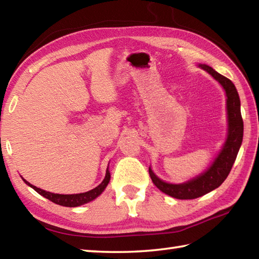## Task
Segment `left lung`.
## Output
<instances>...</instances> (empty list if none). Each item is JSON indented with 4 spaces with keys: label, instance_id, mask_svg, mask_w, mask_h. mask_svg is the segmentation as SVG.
<instances>
[{
    "label": "left lung",
    "instance_id": "left-lung-1",
    "mask_svg": "<svg viewBox=\"0 0 259 259\" xmlns=\"http://www.w3.org/2000/svg\"><path fill=\"white\" fill-rule=\"evenodd\" d=\"M200 68L206 70L211 74L226 91L227 96V113H228V137L225 142L223 150L219 153L216 160L206 172L198 176L188 183L172 185L164 183L159 179L149 168V175L152 183L156 185L164 194L171 196L177 199H195L218 188L225 179L227 178L233 164L237 157L239 148L243 141L244 122L240 113V100L238 92L234 83L226 76L218 73L211 67L206 64H200Z\"/></svg>",
    "mask_w": 259,
    "mask_h": 259
}]
</instances>
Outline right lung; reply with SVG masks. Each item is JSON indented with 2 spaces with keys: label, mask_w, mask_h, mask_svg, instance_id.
Returning a JSON list of instances; mask_svg holds the SVG:
<instances>
[{
  "label": "right lung",
  "mask_w": 259,
  "mask_h": 259,
  "mask_svg": "<svg viewBox=\"0 0 259 259\" xmlns=\"http://www.w3.org/2000/svg\"><path fill=\"white\" fill-rule=\"evenodd\" d=\"M24 183L26 185H29L31 188L34 189L37 194H40L41 196L46 197L47 199L51 200L52 202L57 203V205L60 206H64V207H78L83 205V203L89 202L91 200L95 199L99 195H101V192L104 190V188L108 186L109 181H110V172L109 170L107 169V174H106V177H104L102 183L99 185L96 188H93L90 191H87V192H82V194H75V195H59V194H52V192H49L46 190H42L40 188H37V187L31 185L30 183H27L25 179Z\"/></svg>",
  "instance_id": "1"
}]
</instances>
